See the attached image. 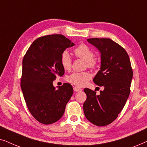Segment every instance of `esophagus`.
<instances>
[{"mask_svg":"<svg viewBox=\"0 0 147 147\" xmlns=\"http://www.w3.org/2000/svg\"><path fill=\"white\" fill-rule=\"evenodd\" d=\"M74 91H75V92H79V91H82V89H81V88H79L78 87H74Z\"/></svg>","mask_w":147,"mask_h":147,"instance_id":"34e87169","label":"esophagus"}]
</instances>
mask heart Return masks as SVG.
Listing matches in <instances>:
<instances>
[{
  "instance_id": "heart-1",
  "label": "heart",
  "mask_w": 147,
  "mask_h": 147,
  "mask_svg": "<svg viewBox=\"0 0 147 147\" xmlns=\"http://www.w3.org/2000/svg\"><path fill=\"white\" fill-rule=\"evenodd\" d=\"M75 55L85 62H87V67L94 68L96 66V62L93 60L94 53L85 44H81L74 50ZM60 63L64 70H68L72 66V60L67 51H64L61 54ZM91 78V75L89 72H73L68 75L66 79L69 83L77 87H83L86 85Z\"/></svg>"
}]
</instances>
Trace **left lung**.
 Listing matches in <instances>:
<instances>
[{
	"label": "left lung",
	"instance_id": "1",
	"mask_svg": "<svg viewBox=\"0 0 147 147\" xmlns=\"http://www.w3.org/2000/svg\"><path fill=\"white\" fill-rule=\"evenodd\" d=\"M87 42L101 54L100 70L93 82L104 89L99 95H96V91L84 89L87 99L83 111L92 124L104 126L116 120L124 107L130 95L133 72L126 51L111 39L90 38Z\"/></svg>",
	"mask_w": 147,
	"mask_h": 147
}]
</instances>
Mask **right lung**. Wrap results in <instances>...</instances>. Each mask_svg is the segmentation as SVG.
Instances as JSON below:
<instances>
[{
	"instance_id": "add662e5",
	"label": "right lung",
	"mask_w": 147,
	"mask_h": 147,
	"mask_svg": "<svg viewBox=\"0 0 147 147\" xmlns=\"http://www.w3.org/2000/svg\"><path fill=\"white\" fill-rule=\"evenodd\" d=\"M73 46L62 35H48L36 39L23 57L21 79L23 97L31 115L42 124H53L60 120L73 93L69 83L58 89L53 85L56 77L64 74L61 54Z\"/></svg>"
}]
</instances>
